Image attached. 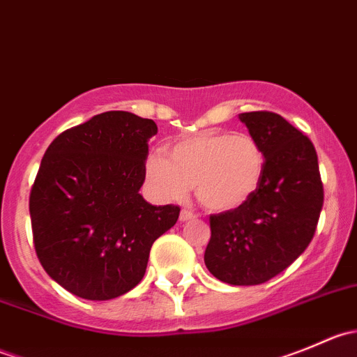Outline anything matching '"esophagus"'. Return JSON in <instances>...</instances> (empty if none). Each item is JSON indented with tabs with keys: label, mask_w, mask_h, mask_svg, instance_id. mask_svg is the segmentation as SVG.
<instances>
[{
	"label": "esophagus",
	"mask_w": 357,
	"mask_h": 357,
	"mask_svg": "<svg viewBox=\"0 0 357 357\" xmlns=\"http://www.w3.org/2000/svg\"><path fill=\"white\" fill-rule=\"evenodd\" d=\"M195 218H197V215L193 214L192 211H188V208H183L181 214H179V219H181L183 222H185V221H190V219H195Z\"/></svg>",
	"instance_id": "obj_1"
}]
</instances>
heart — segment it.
Segmentation results:
<instances>
[{
  "label": "heart",
  "mask_w": 357,
  "mask_h": 357,
  "mask_svg": "<svg viewBox=\"0 0 357 357\" xmlns=\"http://www.w3.org/2000/svg\"><path fill=\"white\" fill-rule=\"evenodd\" d=\"M266 167L262 145L248 132L205 131L167 149V157L152 153L145 174L157 195L181 200L190 186L211 211H233L254 195Z\"/></svg>",
  "instance_id": "1"
}]
</instances>
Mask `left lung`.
Instances as JSON below:
<instances>
[{"label":"left lung","instance_id":"8db88e82","mask_svg":"<svg viewBox=\"0 0 357 357\" xmlns=\"http://www.w3.org/2000/svg\"><path fill=\"white\" fill-rule=\"evenodd\" d=\"M266 155L261 185L245 204L208 218L204 261L229 285H261L287 269L311 243L323 207L314 145L275 112L240 114Z\"/></svg>","mask_w":357,"mask_h":357}]
</instances>
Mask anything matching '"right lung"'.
<instances>
[{
    "label": "right lung",
    "instance_id": "right-lung-1",
    "mask_svg": "<svg viewBox=\"0 0 357 357\" xmlns=\"http://www.w3.org/2000/svg\"><path fill=\"white\" fill-rule=\"evenodd\" d=\"M152 119L95 115L56 136L29 197L32 240L45 271L88 301H109L145 276L150 248L176 225L178 205L142 195Z\"/></svg>",
    "mask_w": 357,
    "mask_h": 357
}]
</instances>
